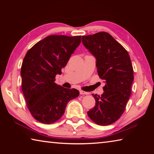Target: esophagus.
Instances as JSON below:
<instances>
[{
    "instance_id": "1",
    "label": "esophagus",
    "mask_w": 154,
    "mask_h": 154,
    "mask_svg": "<svg viewBox=\"0 0 154 154\" xmlns=\"http://www.w3.org/2000/svg\"><path fill=\"white\" fill-rule=\"evenodd\" d=\"M80 94H83V95H88L89 94V92H85V91H83V90H80Z\"/></svg>"
}]
</instances>
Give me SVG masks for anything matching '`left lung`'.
<instances>
[{
	"label": "left lung",
	"mask_w": 154,
	"mask_h": 154,
	"mask_svg": "<svg viewBox=\"0 0 154 154\" xmlns=\"http://www.w3.org/2000/svg\"><path fill=\"white\" fill-rule=\"evenodd\" d=\"M82 43L95 57L98 74L106 83L102 95L92 94L96 104L88 116L98 125L107 126L126 109L134 80L132 62L124 47L107 32L82 36Z\"/></svg>",
	"instance_id": "8db88e82"
}]
</instances>
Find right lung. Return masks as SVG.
<instances>
[{
    "label": "right lung",
    "instance_id": "right-lung-1",
    "mask_svg": "<svg viewBox=\"0 0 154 154\" xmlns=\"http://www.w3.org/2000/svg\"><path fill=\"white\" fill-rule=\"evenodd\" d=\"M81 38V36H48L30 49L23 60L22 92L31 115L41 123L58 121L68 103L79 95L77 90L64 88L54 82L79 45Z\"/></svg>",
    "mask_w": 154,
    "mask_h": 154
}]
</instances>
